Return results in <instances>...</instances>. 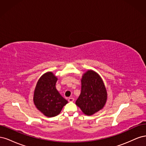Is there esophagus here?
<instances>
[{
  "instance_id": "1",
  "label": "esophagus",
  "mask_w": 146,
  "mask_h": 146,
  "mask_svg": "<svg viewBox=\"0 0 146 146\" xmlns=\"http://www.w3.org/2000/svg\"><path fill=\"white\" fill-rule=\"evenodd\" d=\"M74 100V99L73 98H68V101L69 102H73Z\"/></svg>"
}]
</instances>
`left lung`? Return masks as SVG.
Wrapping results in <instances>:
<instances>
[{"label":"left lung","instance_id":"1","mask_svg":"<svg viewBox=\"0 0 146 146\" xmlns=\"http://www.w3.org/2000/svg\"><path fill=\"white\" fill-rule=\"evenodd\" d=\"M107 90L101 77L93 70H88L82 79L81 93L76 104L84 114L92 115L104 107Z\"/></svg>","mask_w":146,"mask_h":146}]
</instances>
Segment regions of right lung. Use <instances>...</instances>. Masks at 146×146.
<instances>
[{
	"label": "right lung",
	"mask_w": 146,
	"mask_h": 146,
	"mask_svg": "<svg viewBox=\"0 0 146 146\" xmlns=\"http://www.w3.org/2000/svg\"><path fill=\"white\" fill-rule=\"evenodd\" d=\"M57 78L52 72H47L38 80L34 92L33 101L36 108L45 116L52 117L58 115L68 101L55 88Z\"/></svg>",
	"instance_id": "right-lung-1"
}]
</instances>
